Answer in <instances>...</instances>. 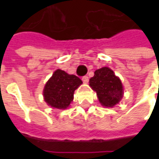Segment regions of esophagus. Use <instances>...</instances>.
Here are the masks:
<instances>
[{
	"label": "esophagus",
	"mask_w": 159,
	"mask_h": 159,
	"mask_svg": "<svg viewBox=\"0 0 159 159\" xmlns=\"http://www.w3.org/2000/svg\"><path fill=\"white\" fill-rule=\"evenodd\" d=\"M82 80H83V82L84 83H89V76H83V78H82Z\"/></svg>",
	"instance_id": "esophagus-1"
}]
</instances>
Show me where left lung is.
Here are the masks:
<instances>
[{"instance_id":"obj_1","label":"left lung","mask_w":159,"mask_h":159,"mask_svg":"<svg viewBox=\"0 0 159 159\" xmlns=\"http://www.w3.org/2000/svg\"><path fill=\"white\" fill-rule=\"evenodd\" d=\"M89 86L96 92L103 107H114L123 98L122 82L108 67H102L94 71V76L89 80Z\"/></svg>"}]
</instances>
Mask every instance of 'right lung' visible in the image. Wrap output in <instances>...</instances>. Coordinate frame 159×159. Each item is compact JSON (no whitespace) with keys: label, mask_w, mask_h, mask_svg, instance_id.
<instances>
[{"label":"right lung","mask_w":159,"mask_h":159,"mask_svg":"<svg viewBox=\"0 0 159 159\" xmlns=\"http://www.w3.org/2000/svg\"><path fill=\"white\" fill-rule=\"evenodd\" d=\"M82 83V80L75 75L56 70L43 89L46 103L53 108L66 109L72 102L75 90Z\"/></svg>","instance_id":"1"}]
</instances>
